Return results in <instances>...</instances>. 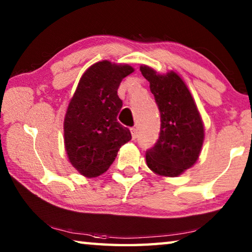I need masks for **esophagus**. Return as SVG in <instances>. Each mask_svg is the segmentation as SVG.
<instances>
[{
    "label": "esophagus",
    "instance_id": "1",
    "mask_svg": "<svg viewBox=\"0 0 252 252\" xmlns=\"http://www.w3.org/2000/svg\"><path fill=\"white\" fill-rule=\"evenodd\" d=\"M131 134H132V139L135 140L138 138V130H136V127H131Z\"/></svg>",
    "mask_w": 252,
    "mask_h": 252
}]
</instances>
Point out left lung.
<instances>
[{"instance_id":"8db88e82","label":"left lung","mask_w":252,"mask_h":252,"mask_svg":"<svg viewBox=\"0 0 252 252\" xmlns=\"http://www.w3.org/2000/svg\"><path fill=\"white\" fill-rule=\"evenodd\" d=\"M150 83L160 111V135L146 152L149 169L161 177H178L199 159L204 140L201 116L185 81L174 71L158 73L148 65L140 66Z\"/></svg>"}]
</instances>
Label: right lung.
I'll return each mask as SVG.
<instances>
[{"label":"right lung","mask_w":252,"mask_h":252,"mask_svg":"<svg viewBox=\"0 0 252 252\" xmlns=\"http://www.w3.org/2000/svg\"><path fill=\"white\" fill-rule=\"evenodd\" d=\"M133 71L129 64L104 60L81 76L67 105L63 130L69 161L84 177L104 173L120 148L131 140L130 130L117 119L122 108L118 89Z\"/></svg>","instance_id":"obj_1"}]
</instances>
